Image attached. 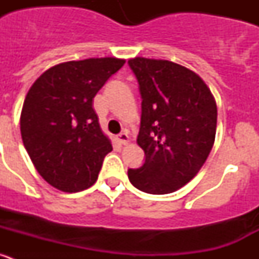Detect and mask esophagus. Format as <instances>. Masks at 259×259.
I'll return each instance as SVG.
<instances>
[{"label":"esophagus","instance_id":"esophagus-1","mask_svg":"<svg viewBox=\"0 0 259 259\" xmlns=\"http://www.w3.org/2000/svg\"><path fill=\"white\" fill-rule=\"evenodd\" d=\"M116 139H118L119 143L123 144V145H127V144H130V135H128L127 131L122 132V134H119L118 136H116Z\"/></svg>","mask_w":259,"mask_h":259}]
</instances>
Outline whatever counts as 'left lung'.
<instances>
[{"label":"left lung","mask_w":259,"mask_h":259,"mask_svg":"<svg viewBox=\"0 0 259 259\" xmlns=\"http://www.w3.org/2000/svg\"><path fill=\"white\" fill-rule=\"evenodd\" d=\"M128 65L140 85L137 144L145 153L128 179L150 194L178 191L197 175L215 141L218 110L209 87L194 71L166 59L135 57Z\"/></svg>","instance_id":"obj_1"}]
</instances>
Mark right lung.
Here are the masks:
<instances>
[{"label": "right lung", "instance_id": "right-lung-1", "mask_svg": "<svg viewBox=\"0 0 259 259\" xmlns=\"http://www.w3.org/2000/svg\"><path fill=\"white\" fill-rule=\"evenodd\" d=\"M124 63L115 57L63 62L29 88L20 114L22 140L37 172L54 188L75 193L97 180L113 146L93 98Z\"/></svg>", "mask_w": 259, "mask_h": 259}]
</instances>
